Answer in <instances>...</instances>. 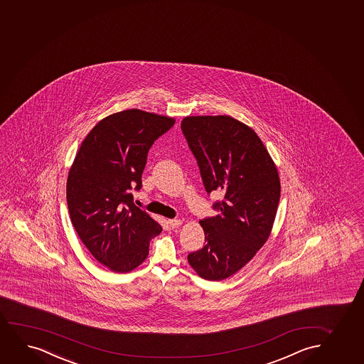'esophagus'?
I'll use <instances>...</instances> for the list:
<instances>
[{
	"mask_svg": "<svg viewBox=\"0 0 364 364\" xmlns=\"http://www.w3.org/2000/svg\"><path fill=\"white\" fill-rule=\"evenodd\" d=\"M168 223L171 225V228H178L180 225H183V220H169Z\"/></svg>",
	"mask_w": 364,
	"mask_h": 364,
	"instance_id": "1",
	"label": "esophagus"
}]
</instances>
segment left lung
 I'll list each match as a JSON object with an SVG mask.
<instances>
[{"instance_id": "obj_1", "label": "left lung", "mask_w": 364, "mask_h": 364, "mask_svg": "<svg viewBox=\"0 0 364 364\" xmlns=\"http://www.w3.org/2000/svg\"><path fill=\"white\" fill-rule=\"evenodd\" d=\"M181 130L207 193L223 195L213 205L220 215L200 220L206 245L188 254V264L201 279L222 281L269 239L281 193L279 171L255 131L229 115L186 117Z\"/></svg>"}]
</instances>
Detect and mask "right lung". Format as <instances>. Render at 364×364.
Wrapping results in <instances>:
<instances>
[{"instance_id": "obj_1", "label": "right lung", "mask_w": 364, "mask_h": 364, "mask_svg": "<svg viewBox=\"0 0 364 364\" xmlns=\"http://www.w3.org/2000/svg\"><path fill=\"white\" fill-rule=\"evenodd\" d=\"M176 119L139 109L115 112L90 131L68 171L71 222L95 260L117 274L130 272L149 256L162 225L135 206L130 191L142 186L153 142Z\"/></svg>"}]
</instances>
